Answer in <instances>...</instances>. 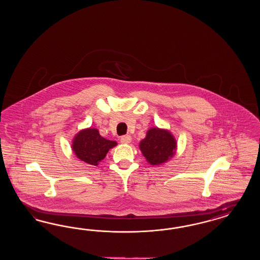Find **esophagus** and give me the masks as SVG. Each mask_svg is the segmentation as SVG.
Instances as JSON below:
<instances>
[{
	"mask_svg": "<svg viewBox=\"0 0 260 260\" xmlns=\"http://www.w3.org/2000/svg\"><path fill=\"white\" fill-rule=\"evenodd\" d=\"M120 141L123 144H129L132 142V136L126 134V135H123L121 138H120Z\"/></svg>",
	"mask_w": 260,
	"mask_h": 260,
	"instance_id": "esophagus-1",
	"label": "esophagus"
}]
</instances>
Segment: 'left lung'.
<instances>
[{
    "mask_svg": "<svg viewBox=\"0 0 260 260\" xmlns=\"http://www.w3.org/2000/svg\"><path fill=\"white\" fill-rule=\"evenodd\" d=\"M176 145V140L169 131L151 127L147 132L146 138L140 142L139 148L150 165L158 166L173 157Z\"/></svg>",
    "mask_w": 260,
    "mask_h": 260,
    "instance_id": "1",
    "label": "left lung"
}]
</instances>
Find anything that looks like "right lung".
I'll return each mask as SVG.
<instances>
[{
    "label": "right lung",
    "instance_id": "add662e5",
    "mask_svg": "<svg viewBox=\"0 0 260 260\" xmlns=\"http://www.w3.org/2000/svg\"><path fill=\"white\" fill-rule=\"evenodd\" d=\"M117 143L102 137L97 128H85L73 138L72 150L75 155L90 165L97 166L106 157L108 151Z\"/></svg>",
    "mask_w": 260,
    "mask_h": 260
}]
</instances>
